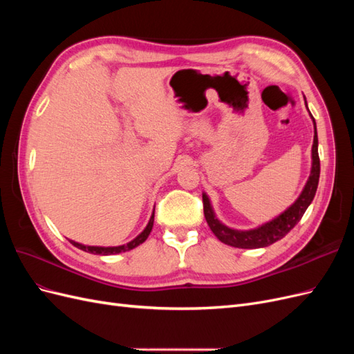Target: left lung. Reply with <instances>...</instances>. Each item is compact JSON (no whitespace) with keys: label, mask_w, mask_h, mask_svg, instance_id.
Returning a JSON list of instances; mask_svg holds the SVG:
<instances>
[{"label":"left lung","mask_w":354,"mask_h":354,"mask_svg":"<svg viewBox=\"0 0 354 354\" xmlns=\"http://www.w3.org/2000/svg\"><path fill=\"white\" fill-rule=\"evenodd\" d=\"M307 106V103H306ZM313 118V116H312ZM315 124V138H313V147H312V173L307 180V183L301 192V195L289 207L286 211H283L279 217L274 220L263 224V226L252 229V230H234L227 226H224L214 214L208 196L203 194L202 202H203V216L207 218V223L212 233L226 245L234 246V248H263V246H269L274 243L276 241L282 239L285 234L289 233V230L294 229L295 224L301 220L304 216L306 209L312 203L317 185H319V174H320V160L317 153V131H316V122Z\"/></svg>","instance_id":"8db88e82"}]
</instances>
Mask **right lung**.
Instances as JSON below:
<instances>
[{
	"mask_svg": "<svg viewBox=\"0 0 354 354\" xmlns=\"http://www.w3.org/2000/svg\"><path fill=\"white\" fill-rule=\"evenodd\" d=\"M153 217H155V209H153V214L151 220H149L146 229L138 234V236L136 239H133L131 242H128L127 245H121V246H87V245H82V243H78V242H73V241H69L72 245L77 246V248L85 251V252H91V254H99V255H111V254H120V252H125V251H130L133 248H136V246H138L140 243H143L149 233H151L152 227H153Z\"/></svg>",
	"mask_w": 354,
	"mask_h": 354,
	"instance_id": "1",
	"label": "right lung"
}]
</instances>
